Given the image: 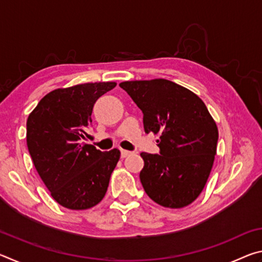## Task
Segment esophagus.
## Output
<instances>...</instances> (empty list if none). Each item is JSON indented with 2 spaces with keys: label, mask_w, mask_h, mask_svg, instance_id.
Here are the masks:
<instances>
[{
  "label": "esophagus",
  "mask_w": 262,
  "mask_h": 262,
  "mask_svg": "<svg viewBox=\"0 0 262 262\" xmlns=\"http://www.w3.org/2000/svg\"><path fill=\"white\" fill-rule=\"evenodd\" d=\"M129 155H132V151H128V150H123L121 149V157L125 158L127 156H129Z\"/></svg>",
  "instance_id": "obj_1"
}]
</instances>
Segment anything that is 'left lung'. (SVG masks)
<instances>
[{
  "label": "left lung",
  "mask_w": 262,
  "mask_h": 262,
  "mask_svg": "<svg viewBox=\"0 0 262 262\" xmlns=\"http://www.w3.org/2000/svg\"><path fill=\"white\" fill-rule=\"evenodd\" d=\"M143 112L161 155L141 152L142 186L152 201L178 209L196 200L214 164L219 129L201 98L164 78L120 83Z\"/></svg>",
  "instance_id": "8db88e82"
}]
</instances>
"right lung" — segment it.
<instances>
[{
  "mask_svg": "<svg viewBox=\"0 0 262 262\" xmlns=\"http://www.w3.org/2000/svg\"><path fill=\"white\" fill-rule=\"evenodd\" d=\"M115 82L84 83L51 91L26 121V143L34 167L60 206L84 210L103 200L120 150L100 151L84 142L97 99Z\"/></svg>",
  "mask_w": 262,
  "mask_h": 262,
  "instance_id": "1",
  "label": "right lung"
}]
</instances>
